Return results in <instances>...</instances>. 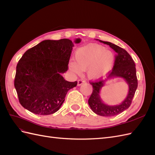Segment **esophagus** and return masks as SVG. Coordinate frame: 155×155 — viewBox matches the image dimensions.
I'll list each match as a JSON object with an SVG mask.
<instances>
[{
    "mask_svg": "<svg viewBox=\"0 0 155 155\" xmlns=\"http://www.w3.org/2000/svg\"><path fill=\"white\" fill-rule=\"evenodd\" d=\"M85 83V81H84L83 79H79L78 81V86H81Z\"/></svg>",
    "mask_w": 155,
    "mask_h": 155,
    "instance_id": "obj_1",
    "label": "esophagus"
}]
</instances>
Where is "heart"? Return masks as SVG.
Segmentation results:
<instances>
[{
  "instance_id": "heart-1",
  "label": "heart",
  "mask_w": 155,
  "mask_h": 155,
  "mask_svg": "<svg viewBox=\"0 0 155 155\" xmlns=\"http://www.w3.org/2000/svg\"><path fill=\"white\" fill-rule=\"evenodd\" d=\"M75 62L69 63L68 67L76 74L87 70L88 78L97 80L105 77L113 67L115 57L112 51L98 45H88L78 48L74 55Z\"/></svg>"
}]
</instances>
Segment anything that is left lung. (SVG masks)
<instances>
[{"mask_svg": "<svg viewBox=\"0 0 155 155\" xmlns=\"http://www.w3.org/2000/svg\"><path fill=\"white\" fill-rule=\"evenodd\" d=\"M98 41L109 45L110 47L116 51V56L113 69L107 78L105 80L91 83L93 87V91L88 103L92 110L96 114L105 117L114 116L127 109L131 104L138 87L137 70L133 59L125 50L110 42L103 41L99 39ZM116 77L124 79L128 85V93L120 104L108 105L101 99L100 92L106 82Z\"/></svg>", "mask_w": 155, "mask_h": 155, "instance_id": "8db88e82", "label": "left lung"}]
</instances>
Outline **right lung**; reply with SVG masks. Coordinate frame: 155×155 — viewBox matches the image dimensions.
Segmentation results:
<instances>
[{"label":"right lung","instance_id":"right-lung-1","mask_svg":"<svg viewBox=\"0 0 155 155\" xmlns=\"http://www.w3.org/2000/svg\"><path fill=\"white\" fill-rule=\"evenodd\" d=\"M81 41L45 40L22 55L14 85L25 109L39 115L54 114L60 109L68 91L78 84L66 81L61 74L68 70L74 43Z\"/></svg>","mask_w":155,"mask_h":155}]
</instances>
